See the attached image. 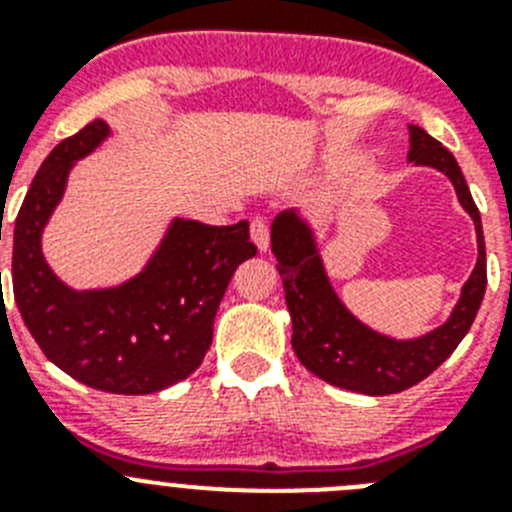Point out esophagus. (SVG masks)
I'll return each mask as SVG.
<instances>
[{"instance_id": "1", "label": "esophagus", "mask_w": 512, "mask_h": 512, "mask_svg": "<svg viewBox=\"0 0 512 512\" xmlns=\"http://www.w3.org/2000/svg\"><path fill=\"white\" fill-rule=\"evenodd\" d=\"M251 241L256 243L259 251H266V248H269V225H266L261 217L251 220Z\"/></svg>"}]
</instances>
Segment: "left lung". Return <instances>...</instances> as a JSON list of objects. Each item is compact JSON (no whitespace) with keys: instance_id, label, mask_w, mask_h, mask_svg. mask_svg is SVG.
Listing matches in <instances>:
<instances>
[{"instance_id":"8db88e82","label":"left lung","mask_w":512,"mask_h":512,"mask_svg":"<svg viewBox=\"0 0 512 512\" xmlns=\"http://www.w3.org/2000/svg\"><path fill=\"white\" fill-rule=\"evenodd\" d=\"M408 161L441 171L454 184L477 233V264L461 287L449 318L415 338H395L366 325L348 310L330 282L318 235L300 207L282 210L271 223V251L284 284V300L292 315V348L307 372L341 390L361 395H395L423 382L454 354L472 328L487 287L482 217L456 158L418 125H408Z\"/></svg>"}]
</instances>
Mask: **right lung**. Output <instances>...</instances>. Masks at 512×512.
<instances>
[{"label":"right lung","instance_id":"right-lung-1","mask_svg":"<svg viewBox=\"0 0 512 512\" xmlns=\"http://www.w3.org/2000/svg\"><path fill=\"white\" fill-rule=\"evenodd\" d=\"M110 133L107 122L92 120L48 153L15 220L12 289L27 330L58 369L94 390L151 395L202 364L230 277L256 256V246L248 241V220L205 225L171 217L135 277L99 289L61 282L43 256V230L76 161Z\"/></svg>","mask_w":512,"mask_h":512}]
</instances>
